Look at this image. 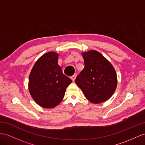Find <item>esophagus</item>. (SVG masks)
Returning a JSON list of instances; mask_svg holds the SVG:
<instances>
[{
    "label": "esophagus",
    "mask_w": 145,
    "mask_h": 145,
    "mask_svg": "<svg viewBox=\"0 0 145 145\" xmlns=\"http://www.w3.org/2000/svg\"><path fill=\"white\" fill-rule=\"evenodd\" d=\"M75 78H76V75H73V76H72L71 77H70V78L72 79V80L73 81V82H74V81H75Z\"/></svg>",
    "instance_id": "obj_1"
}]
</instances>
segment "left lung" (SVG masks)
I'll use <instances>...</instances> for the list:
<instances>
[{
    "label": "left lung",
    "mask_w": 145,
    "mask_h": 145,
    "mask_svg": "<svg viewBox=\"0 0 145 145\" xmlns=\"http://www.w3.org/2000/svg\"><path fill=\"white\" fill-rule=\"evenodd\" d=\"M84 68L77 76L75 83L89 101L98 104L113 95L118 83L112 64L95 50L83 52Z\"/></svg>",
    "instance_id": "left-lung-1"
}]
</instances>
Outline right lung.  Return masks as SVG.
<instances>
[{
	"label": "right lung",
	"mask_w": 145,
	"mask_h": 145,
	"mask_svg": "<svg viewBox=\"0 0 145 145\" xmlns=\"http://www.w3.org/2000/svg\"><path fill=\"white\" fill-rule=\"evenodd\" d=\"M59 54L48 52L36 61L29 78V91L34 101L44 108H52L62 101L72 81L58 65Z\"/></svg>",
	"instance_id": "right-lung-1"
}]
</instances>
